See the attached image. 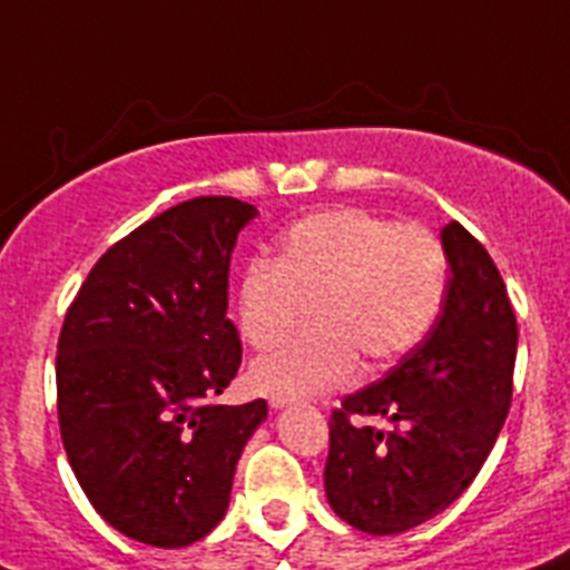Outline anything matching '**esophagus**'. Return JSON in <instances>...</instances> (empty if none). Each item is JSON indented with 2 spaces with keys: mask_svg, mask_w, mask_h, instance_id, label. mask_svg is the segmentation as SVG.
Masks as SVG:
<instances>
[{
  "mask_svg": "<svg viewBox=\"0 0 570 570\" xmlns=\"http://www.w3.org/2000/svg\"><path fill=\"white\" fill-rule=\"evenodd\" d=\"M286 403H289L286 397H269V406H273V409H284Z\"/></svg>",
  "mask_w": 570,
  "mask_h": 570,
  "instance_id": "1",
  "label": "esophagus"
}]
</instances>
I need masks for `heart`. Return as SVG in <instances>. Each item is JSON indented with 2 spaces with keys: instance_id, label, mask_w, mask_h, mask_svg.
I'll return each instance as SVG.
<instances>
[{
  "instance_id": "b5f03b06",
  "label": "heart",
  "mask_w": 570,
  "mask_h": 570,
  "mask_svg": "<svg viewBox=\"0 0 570 570\" xmlns=\"http://www.w3.org/2000/svg\"><path fill=\"white\" fill-rule=\"evenodd\" d=\"M449 261L434 233L343 207L292 224L281 261L253 258L238 284L240 332L284 341L317 301V330L281 343L249 368L269 397L309 400L355 377L361 352L383 366L412 352L438 321Z\"/></svg>"
}]
</instances>
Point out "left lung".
<instances>
[{"label": "left lung", "mask_w": 570, "mask_h": 570, "mask_svg": "<svg viewBox=\"0 0 570 570\" xmlns=\"http://www.w3.org/2000/svg\"><path fill=\"white\" fill-rule=\"evenodd\" d=\"M440 244L451 278L429 335L330 420L326 500L363 534H403L449 509L480 474L511 406L517 317L500 269L458 222L440 229Z\"/></svg>", "instance_id": "left-lung-1"}]
</instances>
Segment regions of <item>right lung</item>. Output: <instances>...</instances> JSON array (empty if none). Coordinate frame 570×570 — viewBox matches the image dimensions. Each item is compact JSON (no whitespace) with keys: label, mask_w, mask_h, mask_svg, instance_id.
<instances>
[{"label":"right lung","mask_w":570,"mask_h":570,"mask_svg":"<svg viewBox=\"0 0 570 570\" xmlns=\"http://www.w3.org/2000/svg\"><path fill=\"white\" fill-rule=\"evenodd\" d=\"M255 215L227 196L176 204L107 249L65 315L61 443L90 505L145 546H193L224 520L266 420V400L213 403L240 366L229 261Z\"/></svg>","instance_id":"add662e5"}]
</instances>
